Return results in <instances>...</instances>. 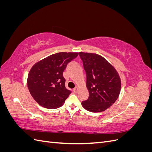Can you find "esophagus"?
Wrapping results in <instances>:
<instances>
[{"label":"esophagus","mask_w":152,"mask_h":152,"mask_svg":"<svg viewBox=\"0 0 152 152\" xmlns=\"http://www.w3.org/2000/svg\"><path fill=\"white\" fill-rule=\"evenodd\" d=\"M78 89H79V88H78V87L77 86H76L74 89H73V92H74V93H77V91H78Z\"/></svg>","instance_id":"obj_1"}]
</instances>
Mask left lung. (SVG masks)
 Here are the masks:
<instances>
[{
	"label": "left lung",
	"mask_w": 152,
	"mask_h": 152,
	"mask_svg": "<svg viewBox=\"0 0 152 152\" xmlns=\"http://www.w3.org/2000/svg\"><path fill=\"white\" fill-rule=\"evenodd\" d=\"M86 72V87L89 98L82 102L91 112L104 111L116 102L121 89L118 72L107 59L99 54L80 52Z\"/></svg>",
	"instance_id": "left-lung-1"
}]
</instances>
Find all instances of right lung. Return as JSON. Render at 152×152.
<instances>
[{"mask_svg": "<svg viewBox=\"0 0 152 152\" xmlns=\"http://www.w3.org/2000/svg\"><path fill=\"white\" fill-rule=\"evenodd\" d=\"M79 53L61 52L42 59L31 67L27 86L32 97L42 107L54 109L60 107L70 94L65 87L63 73L67 64Z\"/></svg>", "mask_w": 152, "mask_h": 152, "instance_id": "1", "label": "right lung"}]
</instances>
